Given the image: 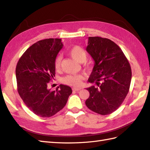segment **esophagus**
<instances>
[{"label": "esophagus", "instance_id": "esophagus-1", "mask_svg": "<svg viewBox=\"0 0 150 150\" xmlns=\"http://www.w3.org/2000/svg\"><path fill=\"white\" fill-rule=\"evenodd\" d=\"M81 88H75V87H73V88H72V90L73 91H79V90H81Z\"/></svg>", "mask_w": 150, "mask_h": 150}]
</instances>
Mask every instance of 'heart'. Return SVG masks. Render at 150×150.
Wrapping results in <instances>:
<instances>
[{"mask_svg":"<svg viewBox=\"0 0 150 150\" xmlns=\"http://www.w3.org/2000/svg\"><path fill=\"white\" fill-rule=\"evenodd\" d=\"M69 55L72 58L77 60L79 62H83L86 59V52L84 48L80 46H74L70 48L68 52ZM60 63H61V57L57 56L54 62V66L56 70H59L60 68ZM83 79L82 75H69L62 78V81L63 83L66 84L79 86L81 84L82 79Z\"/></svg>","mask_w":150,"mask_h":150,"instance_id":"obj_1","label":"heart"}]
</instances>
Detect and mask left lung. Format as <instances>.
Returning a JSON list of instances; mask_svg holds the SVG:
<instances>
[{"label":"left lung","instance_id":"obj_1","mask_svg":"<svg viewBox=\"0 0 150 150\" xmlns=\"http://www.w3.org/2000/svg\"><path fill=\"white\" fill-rule=\"evenodd\" d=\"M86 51L95 64L88 82L95 86L86 88L90 97L87 107L100 115L117 110L125 99L132 80V69L119 46L106 38L90 37Z\"/></svg>","mask_w":150,"mask_h":150}]
</instances>
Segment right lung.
Instances as JSON below:
<instances>
[{
    "label": "right lung",
    "mask_w": 150,
    "mask_h": 150,
    "mask_svg": "<svg viewBox=\"0 0 150 150\" xmlns=\"http://www.w3.org/2000/svg\"><path fill=\"white\" fill-rule=\"evenodd\" d=\"M62 46L60 39L38 41L24 53L16 67L18 93L26 106L39 117H50L59 112L72 93L71 88L63 84L56 91L47 88L55 77L54 62Z\"/></svg>",
    "instance_id": "right-lung-1"
}]
</instances>
